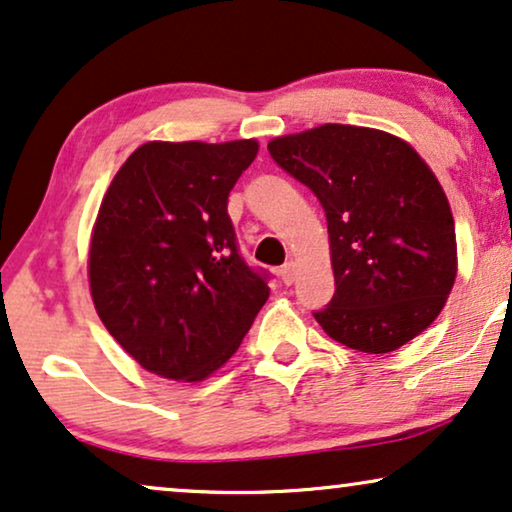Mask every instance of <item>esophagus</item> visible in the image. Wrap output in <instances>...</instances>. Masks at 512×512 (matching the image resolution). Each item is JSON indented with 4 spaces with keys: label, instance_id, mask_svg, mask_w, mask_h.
I'll list each match as a JSON object with an SVG mask.
<instances>
[{
    "label": "esophagus",
    "instance_id": "esophagus-1",
    "mask_svg": "<svg viewBox=\"0 0 512 512\" xmlns=\"http://www.w3.org/2000/svg\"><path fill=\"white\" fill-rule=\"evenodd\" d=\"M279 279H282L286 286H291L293 282H296V263L293 261L284 263L282 268H279Z\"/></svg>",
    "mask_w": 512,
    "mask_h": 512
}]
</instances>
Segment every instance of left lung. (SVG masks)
<instances>
[{
    "instance_id": "1",
    "label": "left lung",
    "mask_w": 512,
    "mask_h": 512,
    "mask_svg": "<svg viewBox=\"0 0 512 512\" xmlns=\"http://www.w3.org/2000/svg\"><path fill=\"white\" fill-rule=\"evenodd\" d=\"M326 212L335 293L312 312L328 338L366 354L433 324L457 277L454 219L436 174L389 132L326 123L268 144Z\"/></svg>"
}]
</instances>
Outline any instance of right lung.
I'll use <instances>...</instances> for the list:
<instances>
[{"label": "right lung", "instance_id": "1", "mask_svg": "<svg viewBox=\"0 0 512 512\" xmlns=\"http://www.w3.org/2000/svg\"><path fill=\"white\" fill-rule=\"evenodd\" d=\"M254 139L149 142L116 172L90 240L102 324L139 366L200 382L237 352L270 296L237 247L228 195Z\"/></svg>", "mask_w": 512, "mask_h": 512}]
</instances>
